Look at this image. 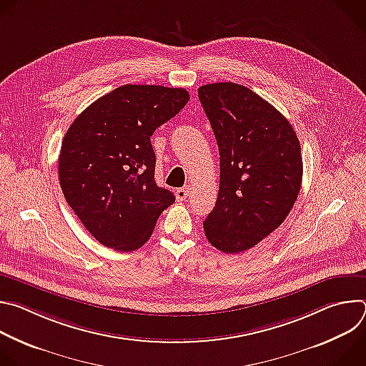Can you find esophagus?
<instances>
[{"label": "esophagus", "mask_w": 366, "mask_h": 366, "mask_svg": "<svg viewBox=\"0 0 366 366\" xmlns=\"http://www.w3.org/2000/svg\"><path fill=\"white\" fill-rule=\"evenodd\" d=\"M175 195H177V199H178V201L187 199L188 195H189V187L185 185V187H182V188H178L177 192H175Z\"/></svg>", "instance_id": "34e87169"}]
</instances>
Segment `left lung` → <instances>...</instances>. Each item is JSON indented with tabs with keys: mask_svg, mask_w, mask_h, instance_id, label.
I'll return each instance as SVG.
<instances>
[{
	"mask_svg": "<svg viewBox=\"0 0 366 366\" xmlns=\"http://www.w3.org/2000/svg\"><path fill=\"white\" fill-rule=\"evenodd\" d=\"M220 153V187L204 220L207 240L224 253L257 244L290 214L302 181L290 122L252 89L217 82L198 88Z\"/></svg>",
	"mask_w": 366,
	"mask_h": 366,
	"instance_id": "obj_1",
	"label": "left lung"
}]
</instances>
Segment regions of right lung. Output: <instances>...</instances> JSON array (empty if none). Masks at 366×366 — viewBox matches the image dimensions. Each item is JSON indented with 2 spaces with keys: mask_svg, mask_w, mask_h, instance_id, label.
Returning a JSON list of instances; mask_svg holds the SVG:
<instances>
[{
  "mask_svg": "<svg viewBox=\"0 0 366 366\" xmlns=\"http://www.w3.org/2000/svg\"><path fill=\"white\" fill-rule=\"evenodd\" d=\"M189 99L184 88L123 85L86 107L68 129L59 154L62 192L104 246H143L175 195L154 182L153 132Z\"/></svg>",
  "mask_w": 366,
  "mask_h": 366,
  "instance_id": "obj_1",
  "label": "right lung"
}]
</instances>
